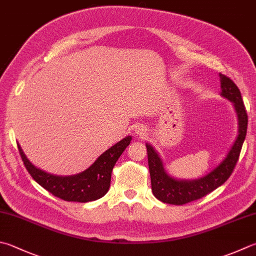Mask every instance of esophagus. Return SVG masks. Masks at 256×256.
<instances>
[{
	"instance_id": "obj_1",
	"label": "esophagus",
	"mask_w": 256,
	"mask_h": 256,
	"mask_svg": "<svg viewBox=\"0 0 256 256\" xmlns=\"http://www.w3.org/2000/svg\"><path fill=\"white\" fill-rule=\"evenodd\" d=\"M137 134H144V130H142V129H137Z\"/></svg>"
}]
</instances>
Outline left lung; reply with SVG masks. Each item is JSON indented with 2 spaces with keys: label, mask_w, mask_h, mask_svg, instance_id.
Returning a JSON list of instances; mask_svg holds the SVG:
<instances>
[{
  "label": "left lung",
  "mask_w": 256,
  "mask_h": 256,
  "mask_svg": "<svg viewBox=\"0 0 256 256\" xmlns=\"http://www.w3.org/2000/svg\"><path fill=\"white\" fill-rule=\"evenodd\" d=\"M220 76L222 96L232 101L236 112H238L240 124L238 136L224 160L208 175L196 180H177L168 176L164 170L162 160L158 157L157 152L154 150L150 144H146L152 190L156 198L162 203L184 205L190 203V202L200 200L220 185H223L228 180V177L232 175L236 162L238 160L244 139L246 137L248 119L242 94H240L238 86L225 74H220Z\"/></svg>",
  "instance_id": "1"
}]
</instances>
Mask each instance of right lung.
<instances>
[{"mask_svg": "<svg viewBox=\"0 0 256 256\" xmlns=\"http://www.w3.org/2000/svg\"><path fill=\"white\" fill-rule=\"evenodd\" d=\"M132 140L128 136L106 150L88 170L74 176H54L48 174L28 160L20 146L18 152L26 170L33 180L53 196L66 202L86 203L99 200L107 194L112 180V172L118 158Z\"/></svg>", "mask_w": 256, "mask_h": 256, "instance_id": "1", "label": "right lung"}]
</instances>
